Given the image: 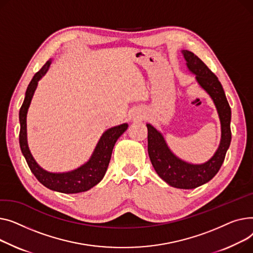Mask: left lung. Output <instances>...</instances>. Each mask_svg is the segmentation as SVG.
Masks as SVG:
<instances>
[{
	"mask_svg": "<svg viewBox=\"0 0 253 253\" xmlns=\"http://www.w3.org/2000/svg\"><path fill=\"white\" fill-rule=\"evenodd\" d=\"M182 53L189 70L196 74L198 84L211 95L215 104L221 125L220 144L209 161L203 165H191L174 156L161 133L148 124V154L155 171L163 181L174 188L194 189L211 181L225 160L232 139L231 107L215 74L194 53L187 50H183Z\"/></svg>",
	"mask_w": 253,
	"mask_h": 253,
	"instance_id": "8db88e82",
	"label": "left lung"
}]
</instances>
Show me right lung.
Segmentation results:
<instances>
[{"instance_id":"1","label":"right lung","mask_w":253,"mask_h":253,"mask_svg":"<svg viewBox=\"0 0 253 253\" xmlns=\"http://www.w3.org/2000/svg\"><path fill=\"white\" fill-rule=\"evenodd\" d=\"M50 64V60L46 62V64L35 74L26 88L25 98L19 111L20 149L29 169H31L32 172L41 184L57 192L65 193V194H74V193H81L90 190L103 179L104 174L107 170L115 142L126 131L127 128V124L111 127L104 132L96 146V149L91 159L78 169L63 173H53L40 168L28 149L26 139V114L37 88L38 82L48 71Z\"/></svg>"}]
</instances>
